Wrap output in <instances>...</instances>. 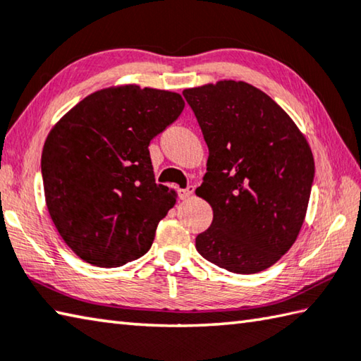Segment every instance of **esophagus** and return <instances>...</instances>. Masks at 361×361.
<instances>
[{"label": "esophagus", "instance_id": "34e87169", "mask_svg": "<svg viewBox=\"0 0 361 361\" xmlns=\"http://www.w3.org/2000/svg\"><path fill=\"white\" fill-rule=\"evenodd\" d=\"M192 194H194V186H188L185 189H178V195H180L181 200L189 199Z\"/></svg>", "mask_w": 361, "mask_h": 361}]
</instances>
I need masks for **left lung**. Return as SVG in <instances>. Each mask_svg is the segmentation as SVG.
I'll return each instance as SVG.
<instances>
[{"mask_svg":"<svg viewBox=\"0 0 361 361\" xmlns=\"http://www.w3.org/2000/svg\"><path fill=\"white\" fill-rule=\"evenodd\" d=\"M208 147L207 173L195 189L213 222L195 238L208 262L252 274L283 257L303 226L314 158L292 118L264 91L221 80L188 88Z\"/></svg>","mask_w":361,"mask_h":361,"instance_id":"obj_1","label":"left lung"}]
</instances>
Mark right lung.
Returning <instances> with one entry per match:
<instances>
[{"label": "right lung", "instance_id": "add662e5", "mask_svg": "<svg viewBox=\"0 0 361 361\" xmlns=\"http://www.w3.org/2000/svg\"><path fill=\"white\" fill-rule=\"evenodd\" d=\"M185 109L178 93L123 85L85 97L44 143L45 203L82 260L121 267L142 257L175 191L156 185L148 145Z\"/></svg>", "mask_w": 361, "mask_h": 361}]
</instances>
